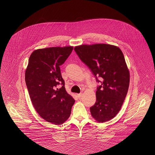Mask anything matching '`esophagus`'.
Wrapping results in <instances>:
<instances>
[{"instance_id": "esophagus-1", "label": "esophagus", "mask_w": 155, "mask_h": 155, "mask_svg": "<svg viewBox=\"0 0 155 155\" xmlns=\"http://www.w3.org/2000/svg\"><path fill=\"white\" fill-rule=\"evenodd\" d=\"M77 97H78V98H80V97H81V96H82V94L80 93V94H77Z\"/></svg>"}]
</instances>
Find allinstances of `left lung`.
<instances>
[{
    "label": "left lung",
    "instance_id": "left-lung-1",
    "mask_svg": "<svg viewBox=\"0 0 155 155\" xmlns=\"http://www.w3.org/2000/svg\"><path fill=\"white\" fill-rule=\"evenodd\" d=\"M74 51L101 82L97 87L96 101L90 107L92 116L104 123L120 110L129 87L130 73L120 49L108 44L82 45ZM100 80L99 81V80Z\"/></svg>",
    "mask_w": 155,
    "mask_h": 155
}]
</instances>
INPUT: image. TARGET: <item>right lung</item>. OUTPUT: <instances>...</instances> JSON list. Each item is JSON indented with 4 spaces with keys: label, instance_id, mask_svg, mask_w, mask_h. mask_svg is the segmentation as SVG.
<instances>
[{
    "label": "right lung",
    "instance_id": "obj_1",
    "mask_svg": "<svg viewBox=\"0 0 155 155\" xmlns=\"http://www.w3.org/2000/svg\"><path fill=\"white\" fill-rule=\"evenodd\" d=\"M73 49L72 46L37 49L31 54L25 70V83L35 110L56 125L68 118L75 102L66 91L60 68Z\"/></svg>",
    "mask_w": 155,
    "mask_h": 155
}]
</instances>
